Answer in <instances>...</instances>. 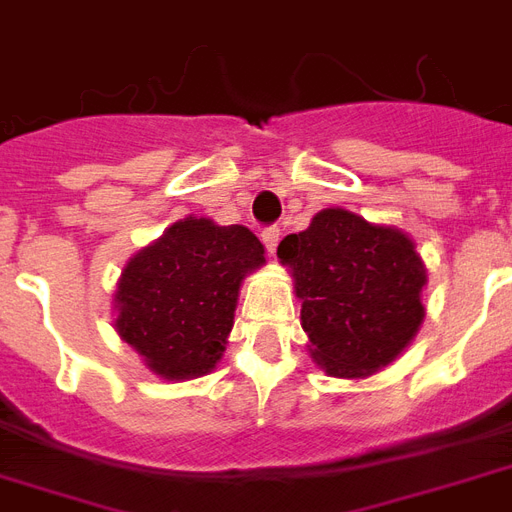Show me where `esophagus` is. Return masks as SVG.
Here are the masks:
<instances>
[{"mask_svg":"<svg viewBox=\"0 0 512 512\" xmlns=\"http://www.w3.org/2000/svg\"><path fill=\"white\" fill-rule=\"evenodd\" d=\"M279 239H281V231L273 225V228H265L263 231V244L268 249V255H276V247H279Z\"/></svg>","mask_w":512,"mask_h":512,"instance_id":"1","label":"esophagus"}]
</instances>
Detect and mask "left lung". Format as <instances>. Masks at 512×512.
Returning a JSON list of instances; mask_svg holds the SVG:
<instances>
[{"instance_id":"1","label":"left lung","mask_w":512,"mask_h":512,"mask_svg":"<svg viewBox=\"0 0 512 512\" xmlns=\"http://www.w3.org/2000/svg\"><path fill=\"white\" fill-rule=\"evenodd\" d=\"M276 255L303 303L308 353L329 377H372L404 353L425 319L428 268L398 225L329 207L305 231L289 233Z\"/></svg>"}]
</instances>
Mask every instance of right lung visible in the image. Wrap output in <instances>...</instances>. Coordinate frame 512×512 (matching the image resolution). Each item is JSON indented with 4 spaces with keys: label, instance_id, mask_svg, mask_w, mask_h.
<instances>
[{
    "label": "right lung",
    "instance_id": "1",
    "mask_svg": "<svg viewBox=\"0 0 512 512\" xmlns=\"http://www.w3.org/2000/svg\"><path fill=\"white\" fill-rule=\"evenodd\" d=\"M260 265L265 247L249 228L183 217L124 265L116 335L162 380L204 377L225 353L241 281Z\"/></svg>",
    "mask_w": 512,
    "mask_h": 512
}]
</instances>
